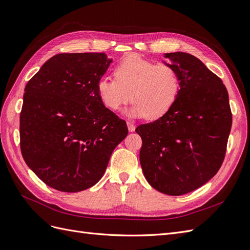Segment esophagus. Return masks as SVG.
I'll return each instance as SVG.
<instances>
[{
  "mask_svg": "<svg viewBox=\"0 0 250 250\" xmlns=\"http://www.w3.org/2000/svg\"><path fill=\"white\" fill-rule=\"evenodd\" d=\"M126 125H127L128 131H130V132H134V131H135L136 126H135V125H134L132 122H126Z\"/></svg>",
  "mask_w": 250,
  "mask_h": 250,
  "instance_id": "obj_1",
  "label": "esophagus"
}]
</instances>
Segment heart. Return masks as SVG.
Returning <instances> with one entry per match:
<instances>
[{
    "label": "heart",
    "instance_id": "obj_1",
    "mask_svg": "<svg viewBox=\"0 0 250 250\" xmlns=\"http://www.w3.org/2000/svg\"><path fill=\"white\" fill-rule=\"evenodd\" d=\"M113 78L103 77L96 84V91L103 104L117 111L124 104L134 102L128 114L158 119L172 108L180 93V78L175 68L166 63L130 55L113 68Z\"/></svg>",
    "mask_w": 250,
    "mask_h": 250
}]
</instances>
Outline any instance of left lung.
I'll use <instances>...</instances> for the list:
<instances>
[{"mask_svg": "<svg viewBox=\"0 0 250 250\" xmlns=\"http://www.w3.org/2000/svg\"><path fill=\"white\" fill-rule=\"evenodd\" d=\"M178 71L180 93L155 122L137 126L142 139L140 164L152 188L183 195L218 172L231 127L229 93L222 80L193 55L165 54Z\"/></svg>", "mask_w": 250, "mask_h": 250, "instance_id": "8db88e82", "label": "left lung"}]
</instances>
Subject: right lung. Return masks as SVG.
Here are the masks:
<instances>
[{
    "mask_svg": "<svg viewBox=\"0 0 250 250\" xmlns=\"http://www.w3.org/2000/svg\"><path fill=\"white\" fill-rule=\"evenodd\" d=\"M111 59L104 53H62L27 83L20 115L21 150L29 168L62 192L90 188L127 135L124 119L101 102L96 84Z\"/></svg>",
    "mask_w": 250,
    "mask_h": 250,
    "instance_id": "right-lung-1",
    "label": "right lung"
}]
</instances>
